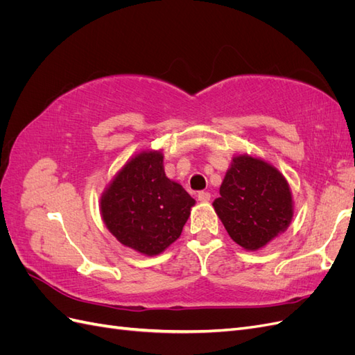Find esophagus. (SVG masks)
<instances>
[{
  "label": "esophagus",
  "instance_id": "34e87169",
  "mask_svg": "<svg viewBox=\"0 0 355 355\" xmlns=\"http://www.w3.org/2000/svg\"><path fill=\"white\" fill-rule=\"evenodd\" d=\"M198 200H200L201 202H207V201H210V192H207V191H201V192H198Z\"/></svg>",
  "mask_w": 355,
  "mask_h": 355
}]
</instances>
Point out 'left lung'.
Wrapping results in <instances>:
<instances>
[{"label": "left lung", "instance_id": "1", "mask_svg": "<svg viewBox=\"0 0 355 355\" xmlns=\"http://www.w3.org/2000/svg\"><path fill=\"white\" fill-rule=\"evenodd\" d=\"M219 192L213 207L230 237L245 250L261 249L293 218L287 180L261 158L234 157Z\"/></svg>", "mask_w": 355, "mask_h": 355}]
</instances>
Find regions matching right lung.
<instances>
[{"label":"right lung","mask_w":355,"mask_h":355,"mask_svg":"<svg viewBox=\"0 0 355 355\" xmlns=\"http://www.w3.org/2000/svg\"><path fill=\"white\" fill-rule=\"evenodd\" d=\"M196 204L163 167V154L141 153L120 170L101 198L106 228L121 244L146 256L179 239Z\"/></svg>","instance_id":"obj_1"}]
</instances>
